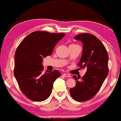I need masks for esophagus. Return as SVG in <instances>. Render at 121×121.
<instances>
[{"label": "esophagus", "mask_w": 121, "mask_h": 121, "mask_svg": "<svg viewBox=\"0 0 121 121\" xmlns=\"http://www.w3.org/2000/svg\"><path fill=\"white\" fill-rule=\"evenodd\" d=\"M63 75L64 76H65V77H70V75L69 74H68V73H63Z\"/></svg>", "instance_id": "1"}]
</instances>
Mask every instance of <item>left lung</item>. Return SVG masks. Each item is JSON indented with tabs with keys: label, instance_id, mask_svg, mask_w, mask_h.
Returning a JSON list of instances; mask_svg holds the SVG:
<instances>
[{
	"label": "left lung",
	"instance_id": "1",
	"mask_svg": "<svg viewBox=\"0 0 121 121\" xmlns=\"http://www.w3.org/2000/svg\"><path fill=\"white\" fill-rule=\"evenodd\" d=\"M74 39L83 44L82 55L77 65L87 70L81 80L73 76L76 84L69 91L74 100L84 102L95 95L109 74V56L102 43L93 35L80 34Z\"/></svg>",
	"mask_w": 121,
	"mask_h": 121
}]
</instances>
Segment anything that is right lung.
Segmentation results:
<instances>
[{
	"label": "right lung",
	"instance_id": "add662e5",
	"mask_svg": "<svg viewBox=\"0 0 121 121\" xmlns=\"http://www.w3.org/2000/svg\"><path fill=\"white\" fill-rule=\"evenodd\" d=\"M65 34L34 32L22 41L16 49L13 73L21 91L33 101L41 102L51 95L59 70L43 72V59L52 55Z\"/></svg>",
	"mask_w": 121,
	"mask_h": 121
}]
</instances>
